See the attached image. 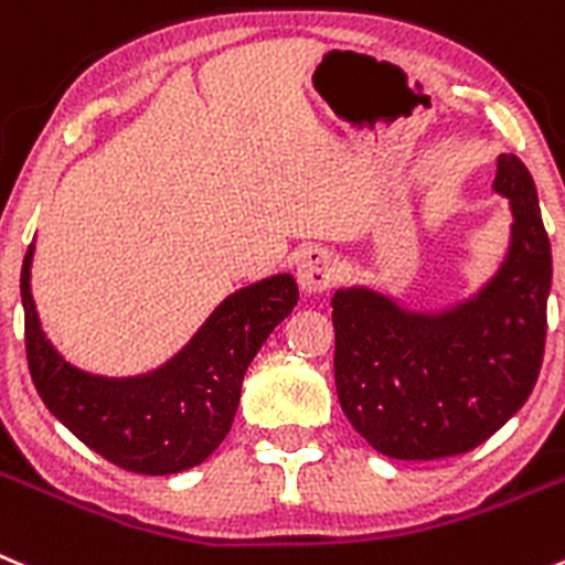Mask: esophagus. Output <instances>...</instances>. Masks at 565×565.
Segmentation results:
<instances>
[{
    "label": "esophagus",
    "instance_id": "1",
    "mask_svg": "<svg viewBox=\"0 0 565 565\" xmlns=\"http://www.w3.org/2000/svg\"><path fill=\"white\" fill-rule=\"evenodd\" d=\"M337 256L326 247H312V250L303 253V258L298 262V287L307 295H320L326 289H331V284L337 281Z\"/></svg>",
    "mask_w": 565,
    "mask_h": 565
}]
</instances>
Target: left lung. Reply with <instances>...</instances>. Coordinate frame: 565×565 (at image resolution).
<instances>
[{"mask_svg":"<svg viewBox=\"0 0 565 565\" xmlns=\"http://www.w3.org/2000/svg\"><path fill=\"white\" fill-rule=\"evenodd\" d=\"M493 189L510 200V247L473 298L413 312L371 287L337 289L334 382L356 431L393 460L477 449L530 398L546 342L552 247L535 183L502 152Z\"/></svg>","mask_w":565,"mask_h":565,"instance_id":"left-lung-1","label":"left lung"}]
</instances>
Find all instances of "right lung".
<instances>
[{
    "label": "right lung",
    "mask_w": 565,
    "mask_h": 565,
    "mask_svg": "<svg viewBox=\"0 0 565 565\" xmlns=\"http://www.w3.org/2000/svg\"><path fill=\"white\" fill-rule=\"evenodd\" d=\"M35 245L21 265L28 365L41 402L77 440L134 473H181L228 435L242 379L270 331L298 303L289 273L228 295L167 365L128 379L68 365L46 340L30 292Z\"/></svg>",
    "instance_id": "right-lung-1"
}]
</instances>
